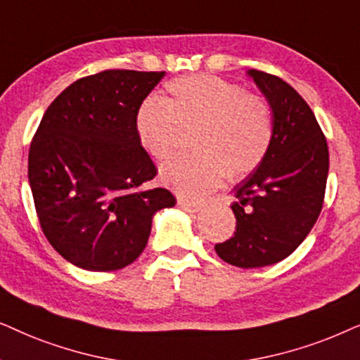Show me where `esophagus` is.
<instances>
[{
    "mask_svg": "<svg viewBox=\"0 0 360 360\" xmlns=\"http://www.w3.org/2000/svg\"><path fill=\"white\" fill-rule=\"evenodd\" d=\"M177 207L186 210V212H198V210L200 209V204L199 202H189V200L179 199V200H177Z\"/></svg>",
    "mask_w": 360,
    "mask_h": 360,
    "instance_id": "esophagus-1",
    "label": "esophagus"
}]
</instances>
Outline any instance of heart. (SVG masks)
I'll return each instance as SVG.
<instances>
[{
    "mask_svg": "<svg viewBox=\"0 0 360 360\" xmlns=\"http://www.w3.org/2000/svg\"><path fill=\"white\" fill-rule=\"evenodd\" d=\"M177 127L195 130L194 153L162 166L161 181L181 198H199L230 181L252 174L275 138V117L266 98L210 74L179 77L166 85L165 102L146 98L135 113L143 150L166 161L176 148Z\"/></svg>",
    "mask_w": 360,
    "mask_h": 360,
    "instance_id": "obj_1",
    "label": "heart"
}]
</instances>
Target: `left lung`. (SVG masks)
Segmentation results:
<instances>
[{
  "label": "left lung",
  "instance_id": "8db88e82",
  "mask_svg": "<svg viewBox=\"0 0 360 360\" xmlns=\"http://www.w3.org/2000/svg\"><path fill=\"white\" fill-rule=\"evenodd\" d=\"M271 105L275 138L260 166L233 188V237L215 245L238 268L273 265L291 255L311 232L324 202L329 150L304 98L280 77L248 70Z\"/></svg>",
  "mask_w": 360,
  "mask_h": 360
}]
</instances>
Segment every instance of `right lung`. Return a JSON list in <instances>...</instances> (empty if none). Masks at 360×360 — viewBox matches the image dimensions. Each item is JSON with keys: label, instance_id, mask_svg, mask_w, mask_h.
Returning <instances> with one entry per match:
<instances>
[{"label": "right lung", "instance_id": "right-lung-1", "mask_svg": "<svg viewBox=\"0 0 360 360\" xmlns=\"http://www.w3.org/2000/svg\"><path fill=\"white\" fill-rule=\"evenodd\" d=\"M165 72L108 69L82 77L46 110L27 160L42 232L54 250L89 271H113L145 250L151 220L172 207L135 133V113Z\"/></svg>", "mask_w": 360, "mask_h": 360}]
</instances>
